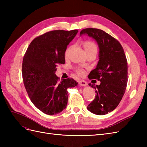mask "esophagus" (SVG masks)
Segmentation results:
<instances>
[{
    "mask_svg": "<svg viewBox=\"0 0 147 147\" xmlns=\"http://www.w3.org/2000/svg\"><path fill=\"white\" fill-rule=\"evenodd\" d=\"M79 84H80V85H81V86H85L87 85L88 83H87L86 82L84 81V80H81L79 81Z\"/></svg>",
    "mask_w": 147,
    "mask_h": 147,
    "instance_id": "obj_1",
    "label": "esophagus"
}]
</instances>
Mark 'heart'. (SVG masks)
Returning <instances> with one entry per match:
<instances>
[{
	"label": "heart",
	"mask_w": 147,
	"mask_h": 147,
	"mask_svg": "<svg viewBox=\"0 0 147 147\" xmlns=\"http://www.w3.org/2000/svg\"><path fill=\"white\" fill-rule=\"evenodd\" d=\"M83 47H84V50H85L86 53L88 52V51H92V50H97V47L95 45V43H94L91 41L84 42V43H83ZM70 48H71V47H69V48L67 49V50L65 51V55H66L69 53V51H70ZM75 70H76V72L78 74L80 75H83L84 74V70L81 69V68H77Z\"/></svg>",
	"instance_id": "heart-1"
}]
</instances>
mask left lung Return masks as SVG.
<instances>
[{
  "label": "left lung",
  "mask_w": 147,
  "mask_h": 147,
  "mask_svg": "<svg viewBox=\"0 0 147 147\" xmlns=\"http://www.w3.org/2000/svg\"><path fill=\"white\" fill-rule=\"evenodd\" d=\"M87 34L97 42L99 48V62L88 78L100 82L99 85L91 83L95 89V99L87 107L92 113L104 115L112 112L119 104L127 83V63L120 43L104 30L95 28L83 29L80 35Z\"/></svg>",
  "instance_id": "left-lung-1"
}]
</instances>
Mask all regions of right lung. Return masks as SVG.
<instances>
[{
  "label": "right lung",
  "instance_id": "add662e5",
  "mask_svg": "<svg viewBox=\"0 0 147 147\" xmlns=\"http://www.w3.org/2000/svg\"><path fill=\"white\" fill-rule=\"evenodd\" d=\"M78 30H51L35 38L23 57L22 75L25 88L33 104L44 113L56 115L66 108L67 88L78 83L73 78L59 82L55 72L65 63V52Z\"/></svg>",
  "mask_w": 147,
  "mask_h": 147
}]
</instances>
